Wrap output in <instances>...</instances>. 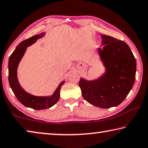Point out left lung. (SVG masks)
I'll use <instances>...</instances> for the list:
<instances>
[{
    "label": "left lung",
    "instance_id": "obj_1",
    "mask_svg": "<svg viewBox=\"0 0 148 148\" xmlns=\"http://www.w3.org/2000/svg\"><path fill=\"white\" fill-rule=\"evenodd\" d=\"M103 48L98 53L104 72L98 78L81 77L79 86L83 98L95 106L110 108L118 106L126 98L135 81L136 62L125 42L101 34Z\"/></svg>",
    "mask_w": 148,
    "mask_h": 148
}]
</instances>
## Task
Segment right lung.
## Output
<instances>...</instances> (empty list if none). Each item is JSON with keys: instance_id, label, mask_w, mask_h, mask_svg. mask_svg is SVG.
Wrapping results in <instances>:
<instances>
[{"instance_id": "obj_1", "label": "right lung", "mask_w": 148, "mask_h": 148, "mask_svg": "<svg viewBox=\"0 0 148 148\" xmlns=\"http://www.w3.org/2000/svg\"><path fill=\"white\" fill-rule=\"evenodd\" d=\"M46 32H42L40 34L34 35L21 42L9 57L8 61V81L15 96L25 106L36 110L49 108L56 104L60 98V90L61 86L64 84V81L61 82L51 95L36 96L27 92L19 82L17 78V68L19 63L25 53L27 47L31 46L36 42L37 40L44 36Z\"/></svg>"}]
</instances>
